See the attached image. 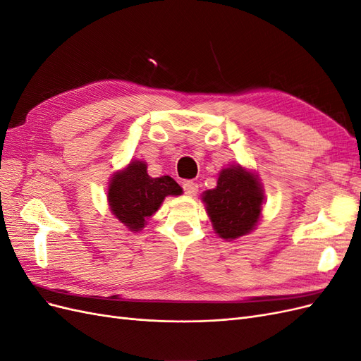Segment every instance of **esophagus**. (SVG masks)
Returning a JSON list of instances; mask_svg holds the SVG:
<instances>
[{
	"mask_svg": "<svg viewBox=\"0 0 361 361\" xmlns=\"http://www.w3.org/2000/svg\"><path fill=\"white\" fill-rule=\"evenodd\" d=\"M182 187H183V191L187 192V194H190V195H195V194H197V191H199V185L195 183L194 180H185L182 183Z\"/></svg>",
	"mask_w": 361,
	"mask_h": 361,
	"instance_id": "obj_1",
	"label": "esophagus"
}]
</instances>
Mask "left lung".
Returning <instances> with one entry per match:
<instances>
[{
	"mask_svg": "<svg viewBox=\"0 0 361 361\" xmlns=\"http://www.w3.org/2000/svg\"><path fill=\"white\" fill-rule=\"evenodd\" d=\"M202 199L215 233L223 239H236L256 227L265 195L257 174L232 166L220 171L216 188L204 191Z\"/></svg>",
	"mask_w": 361,
	"mask_h": 361,
	"instance_id": "left-lung-1",
	"label": "left lung"
}]
</instances>
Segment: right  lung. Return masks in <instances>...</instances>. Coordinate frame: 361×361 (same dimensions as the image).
Listing matches in <instances>:
<instances>
[{
    "label": "right lung",
    "mask_w": 361,
    "mask_h": 361,
    "mask_svg": "<svg viewBox=\"0 0 361 361\" xmlns=\"http://www.w3.org/2000/svg\"><path fill=\"white\" fill-rule=\"evenodd\" d=\"M182 188L170 176L150 178L143 161H130L117 171L108 187V203L113 215L130 232H138L154 215L167 195H180Z\"/></svg>",
    "instance_id": "obj_1"
}]
</instances>
